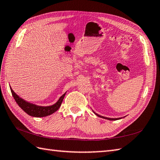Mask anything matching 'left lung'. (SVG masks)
Segmentation results:
<instances>
[{
    "instance_id": "left-lung-1",
    "label": "left lung",
    "mask_w": 160,
    "mask_h": 160,
    "mask_svg": "<svg viewBox=\"0 0 160 160\" xmlns=\"http://www.w3.org/2000/svg\"><path fill=\"white\" fill-rule=\"evenodd\" d=\"M93 113H94L96 116H98V117H101V118H105V119H108V120H109V121H117V120H118V119H121L122 117L121 118H108V117H102V116L101 115H98V114L95 113L94 112H93ZM124 118V117H123Z\"/></svg>"
}]
</instances>
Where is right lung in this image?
<instances>
[{
	"instance_id": "obj_1",
	"label": "right lung",
	"mask_w": 160,
	"mask_h": 160,
	"mask_svg": "<svg viewBox=\"0 0 160 160\" xmlns=\"http://www.w3.org/2000/svg\"><path fill=\"white\" fill-rule=\"evenodd\" d=\"M10 87L12 94L13 96L15 101L17 102L18 105L19 106L26 114L34 117H47V116H49L54 113V112L57 111L61 106L62 101H63L64 96L66 94V93H64L54 105L50 106H39L32 104V103H30L29 102H27L23 98H20V97L12 90L11 87Z\"/></svg>"
}]
</instances>
